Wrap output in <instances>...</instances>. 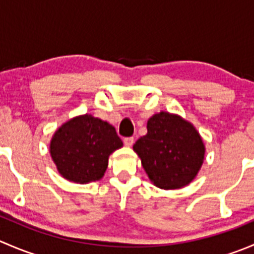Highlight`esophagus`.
<instances>
[{"label": "esophagus", "instance_id": "34e87169", "mask_svg": "<svg viewBox=\"0 0 254 254\" xmlns=\"http://www.w3.org/2000/svg\"><path fill=\"white\" fill-rule=\"evenodd\" d=\"M124 143L125 146H127V147H131L132 143H134V137H125Z\"/></svg>", "mask_w": 254, "mask_h": 254}]
</instances>
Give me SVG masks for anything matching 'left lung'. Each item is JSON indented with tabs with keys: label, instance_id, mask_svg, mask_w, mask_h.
<instances>
[{
	"label": "left lung",
	"instance_id": "obj_1",
	"mask_svg": "<svg viewBox=\"0 0 254 254\" xmlns=\"http://www.w3.org/2000/svg\"><path fill=\"white\" fill-rule=\"evenodd\" d=\"M132 150L153 186L165 190L190 184L205 157V145L195 127L170 112L156 113L147 120V134Z\"/></svg>",
	"mask_w": 254,
	"mask_h": 254
}]
</instances>
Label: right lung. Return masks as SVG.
Here are the masks:
<instances>
[{
	"mask_svg": "<svg viewBox=\"0 0 254 254\" xmlns=\"http://www.w3.org/2000/svg\"><path fill=\"white\" fill-rule=\"evenodd\" d=\"M122 147L123 141L113 125L91 114H82L56 129L49 151L64 178L87 184L103 178L109 156Z\"/></svg>",
	"mask_w": 254,
	"mask_h": 254,
	"instance_id": "add662e5",
	"label": "right lung"
}]
</instances>
